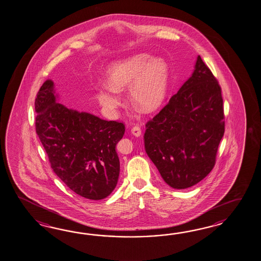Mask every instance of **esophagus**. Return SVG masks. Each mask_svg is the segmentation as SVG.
<instances>
[{
    "label": "esophagus",
    "instance_id": "esophagus-1",
    "mask_svg": "<svg viewBox=\"0 0 261 261\" xmlns=\"http://www.w3.org/2000/svg\"><path fill=\"white\" fill-rule=\"evenodd\" d=\"M131 133L133 134L135 137L139 138V137L141 136V129H140L139 125H136V126H134V127L131 129Z\"/></svg>",
    "mask_w": 261,
    "mask_h": 261
}]
</instances>
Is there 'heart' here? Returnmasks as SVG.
I'll return each instance as SVG.
<instances>
[{"label":"heart","mask_w":261,"mask_h":261,"mask_svg":"<svg viewBox=\"0 0 261 261\" xmlns=\"http://www.w3.org/2000/svg\"><path fill=\"white\" fill-rule=\"evenodd\" d=\"M108 87L96 90V98L109 112L121 107L118 92L129 89L134 105L150 113L156 110L165 100L169 68L164 59L152 58L147 54H137L111 64L106 71Z\"/></svg>","instance_id":"1"}]
</instances>
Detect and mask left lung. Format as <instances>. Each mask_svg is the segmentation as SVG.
<instances>
[{
  "instance_id": "8db88e82",
  "label": "left lung",
  "mask_w": 261,
  "mask_h": 261,
  "mask_svg": "<svg viewBox=\"0 0 261 261\" xmlns=\"http://www.w3.org/2000/svg\"><path fill=\"white\" fill-rule=\"evenodd\" d=\"M221 87L198 56L191 76L148 121L144 146L163 180L184 190L213 169L224 133Z\"/></svg>"
}]
</instances>
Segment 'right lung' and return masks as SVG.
<instances>
[{"mask_svg": "<svg viewBox=\"0 0 261 261\" xmlns=\"http://www.w3.org/2000/svg\"><path fill=\"white\" fill-rule=\"evenodd\" d=\"M36 131L51 169L69 189L90 200H102L114 191L120 160L116 145L125 128L58 102L55 84L46 80L35 101Z\"/></svg>", "mask_w": 261, "mask_h": 261, "instance_id": "add662e5", "label": "right lung"}]
</instances>
